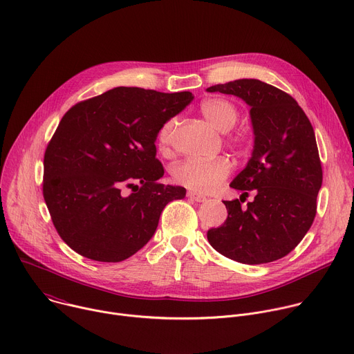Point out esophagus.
Here are the masks:
<instances>
[{
	"instance_id": "obj_1",
	"label": "esophagus",
	"mask_w": 354,
	"mask_h": 354,
	"mask_svg": "<svg viewBox=\"0 0 354 354\" xmlns=\"http://www.w3.org/2000/svg\"><path fill=\"white\" fill-rule=\"evenodd\" d=\"M187 197L193 201H197V203H203V201L207 200L206 196H201L198 193H194V192H187Z\"/></svg>"
}]
</instances>
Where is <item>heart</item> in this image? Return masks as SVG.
Wrapping results in <instances>:
<instances>
[{"label": "heart", "instance_id": "heart-1", "mask_svg": "<svg viewBox=\"0 0 354 354\" xmlns=\"http://www.w3.org/2000/svg\"><path fill=\"white\" fill-rule=\"evenodd\" d=\"M200 113L214 129L228 131L238 120V108L228 99L209 97L200 104ZM178 126V119L171 118L165 120L157 133V145L161 153H168L174 131ZM230 140L243 147L248 137L242 131H234ZM231 162L225 157H217L207 161L185 160L171 169L175 183L194 192V193H212L214 192L230 175Z\"/></svg>", "mask_w": 354, "mask_h": 354}]
</instances>
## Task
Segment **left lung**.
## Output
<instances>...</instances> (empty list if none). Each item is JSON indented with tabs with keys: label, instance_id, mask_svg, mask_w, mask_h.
<instances>
[{
	"label": "left lung",
	"instance_id": "1",
	"mask_svg": "<svg viewBox=\"0 0 354 354\" xmlns=\"http://www.w3.org/2000/svg\"><path fill=\"white\" fill-rule=\"evenodd\" d=\"M242 97L250 106L255 148L231 187L256 193L245 209L225 200V223L207 232L221 255L246 265L281 259L301 242L317 214L322 165L310 119L287 92L259 80H235L207 88Z\"/></svg>",
	"mask_w": 354,
	"mask_h": 354
}]
</instances>
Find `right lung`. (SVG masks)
Masks as SVG:
<instances>
[{
	"instance_id": "1",
	"label": "right lung",
	"mask_w": 354,
	"mask_h": 354,
	"mask_svg": "<svg viewBox=\"0 0 354 354\" xmlns=\"http://www.w3.org/2000/svg\"><path fill=\"white\" fill-rule=\"evenodd\" d=\"M192 92L118 86L63 116L43 161V197L53 225L77 254L122 262L154 235L164 207L186 189L162 185L156 138ZM130 187L132 193L122 194Z\"/></svg>"
}]
</instances>
